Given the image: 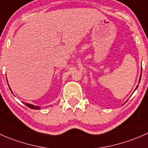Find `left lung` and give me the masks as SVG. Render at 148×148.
Returning <instances> with one entry per match:
<instances>
[{
  "label": "left lung",
  "mask_w": 148,
  "mask_h": 148,
  "mask_svg": "<svg viewBox=\"0 0 148 148\" xmlns=\"http://www.w3.org/2000/svg\"><path fill=\"white\" fill-rule=\"evenodd\" d=\"M140 79H141V75H140V80H139V82H140ZM138 86H137L136 89H137V88H138Z\"/></svg>",
  "instance_id": "left-lung-1"
}]
</instances>
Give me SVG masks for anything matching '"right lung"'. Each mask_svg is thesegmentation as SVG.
Here are the masks:
<instances>
[{
    "label": "right lung",
    "mask_w": 148,
    "mask_h": 148,
    "mask_svg": "<svg viewBox=\"0 0 148 148\" xmlns=\"http://www.w3.org/2000/svg\"><path fill=\"white\" fill-rule=\"evenodd\" d=\"M23 104H26L28 107H29V108H31V109H34V110H39V109L41 108V107H39V106H36V105H34V104H28V103L23 102Z\"/></svg>",
    "instance_id": "right-lung-1"
}]
</instances>
